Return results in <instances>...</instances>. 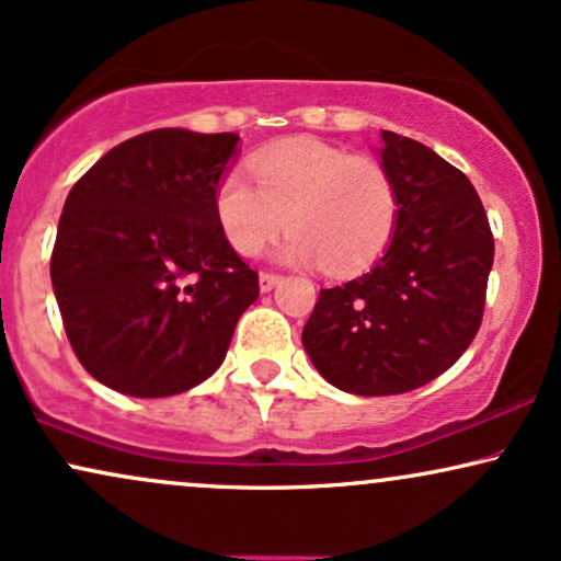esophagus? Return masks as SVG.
Here are the masks:
<instances>
[{
	"mask_svg": "<svg viewBox=\"0 0 561 561\" xmlns=\"http://www.w3.org/2000/svg\"><path fill=\"white\" fill-rule=\"evenodd\" d=\"M280 280L278 273H260V291H270V288H275V283Z\"/></svg>",
	"mask_w": 561,
	"mask_h": 561,
	"instance_id": "obj_1",
	"label": "esophagus"
}]
</instances>
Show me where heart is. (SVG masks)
Here are the masks:
<instances>
[{
    "label": "heart",
    "instance_id": "1",
    "mask_svg": "<svg viewBox=\"0 0 561 561\" xmlns=\"http://www.w3.org/2000/svg\"><path fill=\"white\" fill-rule=\"evenodd\" d=\"M249 165L257 186L231 169L213 192L220 233L241 257L260 254L286 224L283 260L354 275L396 239L400 195L385 165L320 140L275 145Z\"/></svg>",
    "mask_w": 561,
    "mask_h": 561
}]
</instances>
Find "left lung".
<instances>
[{"mask_svg":"<svg viewBox=\"0 0 561 561\" xmlns=\"http://www.w3.org/2000/svg\"><path fill=\"white\" fill-rule=\"evenodd\" d=\"M400 218L369 273L322 288L301 343L354 396H400L447 371L479 333L494 237L473 184L411 137L382 133Z\"/></svg>","mask_w":561,"mask_h":561,"instance_id":"1","label":"left lung"}]
</instances>
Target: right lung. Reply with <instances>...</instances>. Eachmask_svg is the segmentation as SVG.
<instances>
[{"label": "right lung", "instance_id": "1", "mask_svg": "<svg viewBox=\"0 0 561 561\" xmlns=\"http://www.w3.org/2000/svg\"><path fill=\"white\" fill-rule=\"evenodd\" d=\"M239 135L153 129L108 150L69 190L51 283L75 356L133 398L190 390L224 364L260 296L213 192Z\"/></svg>", "mask_w": 561, "mask_h": 561}]
</instances>
